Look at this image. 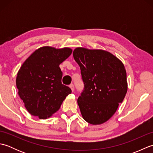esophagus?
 <instances>
[{"label":"esophagus","instance_id":"34e87169","mask_svg":"<svg viewBox=\"0 0 153 153\" xmlns=\"http://www.w3.org/2000/svg\"><path fill=\"white\" fill-rule=\"evenodd\" d=\"M70 89H71V91L74 92V85H73V84H70Z\"/></svg>","mask_w":153,"mask_h":153}]
</instances>
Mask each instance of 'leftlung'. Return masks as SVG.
Segmentation results:
<instances>
[{
  "label": "left lung",
  "instance_id": "obj_1",
  "mask_svg": "<svg viewBox=\"0 0 153 153\" xmlns=\"http://www.w3.org/2000/svg\"><path fill=\"white\" fill-rule=\"evenodd\" d=\"M73 56L84 83L77 99L81 113L91 124H101L114 115L126 96L125 67L118 58L103 50L77 47Z\"/></svg>",
  "mask_w": 153,
  "mask_h": 153
}]
</instances>
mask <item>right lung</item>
Returning <instances> with one entry per match:
<instances>
[{
  "mask_svg": "<svg viewBox=\"0 0 153 153\" xmlns=\"http://www.w3.org/2000/svg\"><path fill=\"white\" fill-rule=\"evenodd\" d=\"M70 48L56 49L43 47L29 56L16 77L18 95L25 108L40 119L49 118L59 110L63 100L71 93L62 83L59 65L70 56Z\"/></svg>",
  "mask_w": 153,
  "mask_h": 153,
  "instance_id": "obj_1",
  "label": "right lung"
}]
</instances>
